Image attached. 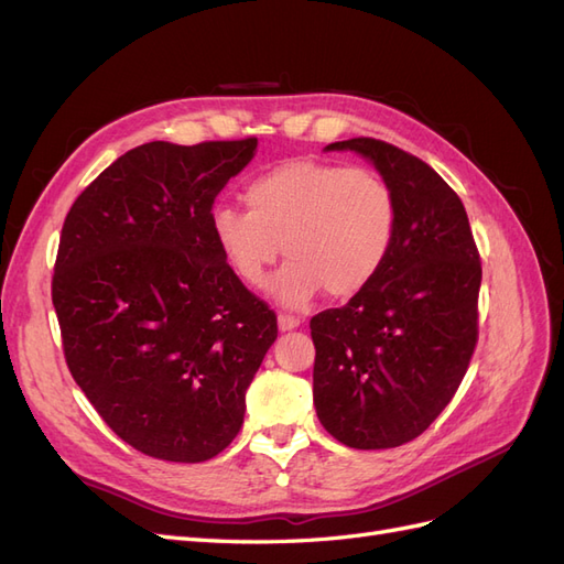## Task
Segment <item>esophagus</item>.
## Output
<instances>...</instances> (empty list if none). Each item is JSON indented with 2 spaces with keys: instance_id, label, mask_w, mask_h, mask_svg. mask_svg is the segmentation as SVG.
<instances>
[{
  "instance_id": "1",
  "label": "esophagus",
  "mask_w": 564,
  "mask_h": 564,
  "mask_svg": "<svg viewBox=\"0 0 564 564\" xmlns=\"http://www.w3.org/2000/svg\"><path fill=\"white\" fill-rule=\"evenodd\" d=\"M299 324H301V319L294 317V315H278V327L282 332H292V329L299 327Z\"/></svg>"
}]
</instances>
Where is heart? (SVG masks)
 I'll list each match as a JSON object with an SVG mask.
<instances>
[{
  "mask_svg": "<svg viewBox=\"0 0 564 564\" xmlns=\"http://www.w3.org/2000/svg\"><path fill=\"white\" fill-rule=\"evenodd\" d=\"M245 202L247 212L230 204L214 209L216 247L251 289L265 284L282 251L289 263L272 294L286 308H305L319 289L329 299L360 294L395 242V195L369 169L289 160L253 176Z\"/></svg>",
  "mask_w": 564,
  "mask_h": 564,
  "instance_id": "b5f03b06",
  "label": "heart"
}]
</instances>
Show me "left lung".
I'll list each match as a JSON object with an SVG mask.
<instances>
[{"label": "left lung", "instance_id": "obj_1", "mask_svg": "<svg viewBox=\"0 0 564 564\" xmlns=\"http://www.w3.org/2000/svg\"><path fill=\"white\" fill-rule=\"evenodd\" d=\"M398 202L383 270L340 308L311 319L319 423L352 449L419 437L464 381L477 344L482 263L464 202L433 166L379 139H348Z\"/></svg>", "mask_w": 564, "mask_h": 564}]
</instances>
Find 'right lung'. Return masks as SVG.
Here are the masks:
<instances>
[{"label": "right lung", "mask_w": 564, "mask_h": 564, "mask_svg": "<svg viewBox=\"0 0 564 564\" xmlns=\"http://www.w3.org/2000/svg\"><path fill=\"white\" fill-rule=\"evenodd\" d=\"M242 141H152L75 199L51 299L73 379L115 435L148 456L199 464L245 421V395L278 315L235 278L212 232Z\"/></svg>", "instance_id": "right-lung-1"}]
</instances>
